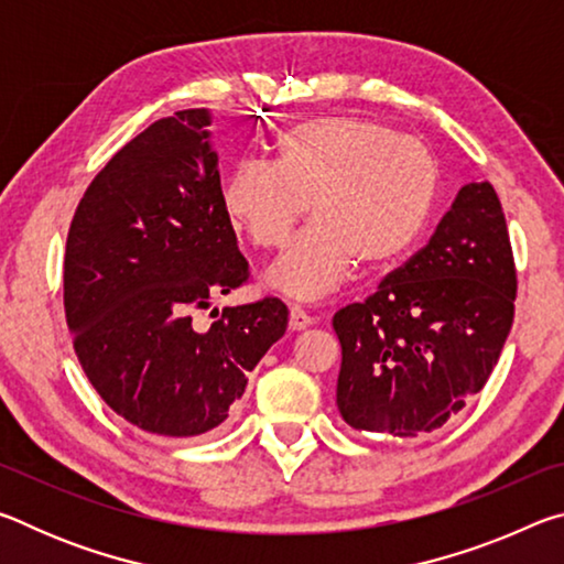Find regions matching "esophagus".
<instances>
[{
    "instance_id": "34e87169",
    "label": "esophagus",
    "mask_w": 564,
    "mask_h": 564,
    "mask_svg": "<svg viewBox=\"0 0 564 564\" xmlns=\"http://www.w3.org/2000/svg\"><path fill=\"white\" fill-rule=\"evenodd\" d=\"M308 326H313V318L303 308H299V305H293L291 313H289V328L291 330H305Z\"/></svg>"
}]
</instances>
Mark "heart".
Instances as JSON below:
<instances>
[{"label":"heart","mask_w":564,"mask_h":564,"mask_svg":"<svg viewBox=\"0 0 564 564\" xmlns=\"http://www.w3.org/2000/svg\"><path fill=\"white\" fill-rule=\"evenodd\" d=\"M433 151L383 123L323 117L273 141V164L241 161L224 206L259 248H281L308 212L313 224L265 271V285L313 303L346 283L360 261L393 269L423 241L441 202Z\"/></svg>","instance_id":"1"}]
</instances>
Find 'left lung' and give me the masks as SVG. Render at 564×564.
Returning <instances> with one entry per match:
<instances>
[{
  "mask_svg": "<svg viewBox=\"0 0 564 564\" xmlns=\"http://www.w3.org/2000/svg\"><path fill=\"white\" fill-rule=\"evenodd\" d=\"M508 224L488 181L465 184L425 248L333 316L336 403L356 431L433 433L480 393L512 328Z\"/></svg>",
  "mask_w": 564,
  "mask_h": 564,
  "instance_id": "left-lung-1",
  "label": "left lung"
}]
</instances>
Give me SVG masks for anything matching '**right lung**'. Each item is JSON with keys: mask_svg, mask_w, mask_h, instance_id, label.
<instances>
[{"mask_svg": "<svg viewBox=\"0 0 564 564\" xmlns=\"http://www.w3.org/2000/svg\"><path fill=\"white\" fill-rule=\"evenodd\" d=\"M208 109L176 111L119 149L76 206L64 311L84 373L113 413L154 435L214 431L285 326L263 299L212 308L248 279L224 206Z\"/></svg>", "mask_w": 564, "mask_h": 564, "instance_id": "right-lung-1", "label": "right lung"}]
</instances>
